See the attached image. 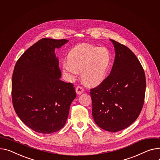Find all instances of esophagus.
<instances>
[{
    "label": "esophagus",
    "instance_id": "esophagus-1",
    "mask_svg": "<svg viewBox=\"0 0 160 160\" xmlns=\"http://www.w3.org/2000/svg\"><path fill=\"white\" fill-rule=\"evenodd\" d=\"M83 88L81 86H77L76 88V92L78 94H81L83 92Z\"/></svg>",
    "mask_w": 160,
    "mask_h": 160
}]
</instances>
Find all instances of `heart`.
<instances>
[{"instance_id":"heart-1","label":"heart","mask_w":160,"mask_h":160,"mask_svg":"<svg viewBox=\"0 0 160 160\" xmlns=\"http://www.w3.org/2000/svg\"><path fill=\"white\" fill-rule=\"evenodd\" d=\"M111 60V54L107 48L80 44L70 51L68 62L63 63L62 69L68 80H72L81 72V78L85 83L96 86L105 80Z\"/></svg>"}]
</instances>
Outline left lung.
Here are the masks:
<instances>
[{
	"label": "left lung",
	"instance_id": "left-lung-1",
	"mask_svg": "<svg viewBox=\"0 0 160 160\" xmlns=\"http://www.w3.org/2000/svg\"><path fill=\"white\" fill-rule=\"evenodd\" d=\"M115 59L109 75L91 89L92 114L100 128L117 132L131 125L139 116L144 103V70L133 52L111 39Z\"/></svg>",
	"mask_w": 160,
	"mask_h": 160
}]
</instances>
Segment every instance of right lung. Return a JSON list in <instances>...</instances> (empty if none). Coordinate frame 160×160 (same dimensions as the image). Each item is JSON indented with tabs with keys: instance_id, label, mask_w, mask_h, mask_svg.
I'll use <instances>...</instances> for the list:
<instances>
[{
	"instance_id": "obj_1",
	"label": "right lung",
	"mask_w": 160,
	"mask_h": 160,
	"mask_svg": "<svg viewBox=\"0 0 160 160\" xmlns=\"http://www.w3.org/2000/svg\"><path fill=\"white\" fill-rule=\"evenodd\" d=\"M68 40L42 38L17 60L12 77L14 109L25 125L35 132L51 134L68 119L77 94L73 84L60 80L62 73L55 53Z\"/></svg>"
}]
</instances>
